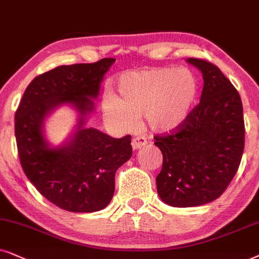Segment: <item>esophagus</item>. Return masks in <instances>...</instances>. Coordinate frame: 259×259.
<instances>
[{"label": "esophagus", "instance_id": "1", "mask_svg": "<svg viewBox=\"0 0 259 259\" xmlns=\"http://www.w3.org/2000/svg\"><path fill=\"white\" fill-rule=\"evenodd\" d=\"M146 144H147V140L144 139V137H136V139H134L132 141V146L134 150L141 149V148L146 146Z\"/></svg>", "mask_w": 259, "mask_h": 259}]
</instances>
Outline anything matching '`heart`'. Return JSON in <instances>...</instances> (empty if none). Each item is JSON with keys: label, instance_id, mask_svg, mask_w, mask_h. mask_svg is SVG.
Here are the masks:
<instances>
[{"label": "heart", "instance_id": "1", "mask_svg": "<svg viewBox=\"0 0 259 259\" xmlns=\"http://www.w3.org/2000/svg\"><path fill=\"white\" fill-rule=\"evenodd\" d=\"M119 97L105 92V118L122 130L130 129L142 115L151 132L171 134L191 117L199 97V79L187 67H153L122 73L115 80Z\"/></svg>", "mask_w": 259, "mask_h": 259}]
</instances>
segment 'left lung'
<instances>
[{
	"mask_svg": "<svg viewBox=\"0 0 259 259\" xmlns=\"http://www.w3.org/2000/svg\"><path fill=\"white\" fill-rule=\"evenodd\" d=\"M186 61L204 79L199 105L180 130L155 137L163 155L157 193L173 207H195L219 198L237 173L245 135L242 99L229 79L208 61Z\"/></svg>",
	"mask_w": 259,
	"mask_h": 259,
	"instance_id": "left-lung-1",
	"label": "left lung"
}]
</instances>
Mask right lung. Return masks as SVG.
Wrapping results in <instances>:
<instances>
[{
    "label": "right lung",
    "mask_w": 259,
    "mask_h": 259,
    "mask_svg": "<svg viewBox=\"0 0 259 259\" xmlns=\"http://www.w3.org/2000/svg\"><path fill=\"white\" fill-rule=\"evenodd\" d=\"M115 63L59 66L37 75L27 86L15 113V136L28 180L48 201L68 212L105 208L115 192V174L132 157V136L122 139L86 126L95 111L101 81ZM70 106L77 112L70 136L55 146L48 141L44 122L55 109Z\"/></svg>",
    "instance_id": "right-lung-1"
}]
</instances>
